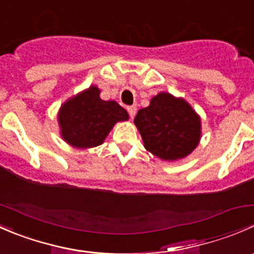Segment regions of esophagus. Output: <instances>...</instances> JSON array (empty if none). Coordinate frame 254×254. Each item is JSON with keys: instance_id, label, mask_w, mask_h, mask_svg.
Segmentation results:
<instances>
[{"instance_id": "esophagus-1", "label": "esophagus", "mask_w": 254, "mask_h": 254, "mask_svg": "<svg viewBox=\"0 0 254 254\" xmlns=\"http://www.w3.org/2000/svg\"><path fill=\"white\" fill-rule=\"evenodd\" d=\"M127 113H129V115H130V118H134L135 117V113H136V107H134V106H130V107H127Z\"/></svg>"}]
</instances>
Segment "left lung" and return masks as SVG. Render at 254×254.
I'll list each match as a JSON object with an SVG mask.
<instances>
[{
	"label": "left lung",
	"instance_id": "left-lung-1",
	"mask_svg": "<svg viewBox=\"0 0 254 254\" xmlns=\"http://www.w3.org/2000/svg\"><path fill=\"white\" fill-rule=\"evenodd\" d=\"M134 123L146 150L161 160L187 157L200 141V117L188 102L167 92L153 97L150 106L137 112Z\"/></svg>",
	"mask_w": 254,
	"mask_h": 254
}]
</instances>
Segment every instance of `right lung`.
Instances as JSON below:
<instances>
[{
    "label": "right lung",
    "mask_w": 254,
    "mask_h": 254,
    "mask_svg": "<svg viewBox=\"0 0 254 254\" xmlns=\"http://www.w3.org/2000/svg\"><path fill=\"white\" fill-rule=\"evenodd\" d=\"M101 91L91 86L67 99L59 111L60 134L68 145L89 148L102 145L115 123L129 119V114L115 101H103Z\"/></svg>",
    "instance_id": "1"
}]
</instances>
